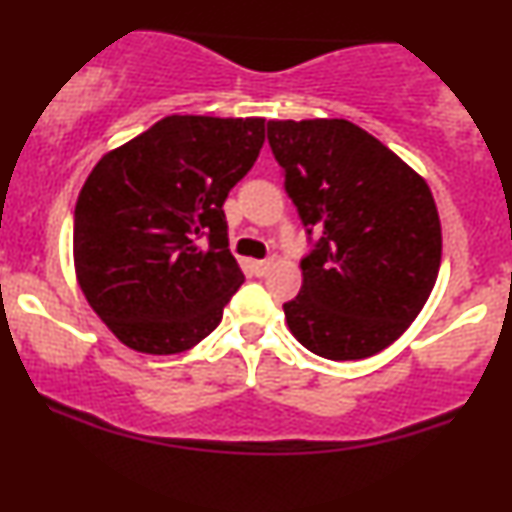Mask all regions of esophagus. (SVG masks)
I'll return each mask as SVG.
<instances>
[{"label":"esophagus","instance_id":"obj_1","mask_svg":"<svg viewBox=\"0 0 512 512\" xmlns=\"http://www.w3.org/2000/svg\"><path fill=\"white\" fill-rule=\"evenodd\" d=\"M252 269H255L257 276H264L272 269V260H260V262H252Z\"/></svg>","mask_w":512,"mask_h":512}]
</instances>
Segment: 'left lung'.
I'll list each match as a JSON object with an SVG mask.
<instances>
[{
	"label": "left lung",
	"instance_id": "8db88e82",
	"mask_svg": "<svg viewBox=\"0 0 512 512\" xmlns=\"http://www.w3.org/2000/svg\"><path fill=\"white\" fill-rule=\"evenodd\" d=\"M267 139L315 250L286 325L313 354L361 361L395 344L440 269V219L426 180L349 120H269Z\"/></svg>",
	"mask_w": 512,
	"mask_h": 512
}]
</instances>
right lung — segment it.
<instances>
[{
  "mask_svg": "<svg viewBox=\"0 0 512 512\" xmlns=\"http://www.w3.org/2000/svg\"><path fill=\"white\" fill-rule=\"evenodd\" d=\"M262 144L264 117L168 115L88 173L74 209L76 281L129 349L180 354L216 330L245 279L223 202Z\"/></svg>",
  "mask_w": 512,
  "mask_h": 512,
  "instance_id": "1",
  "label": "right lung"
}]
</instances>
